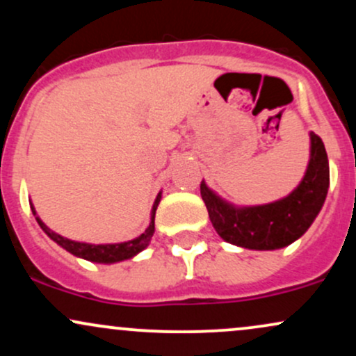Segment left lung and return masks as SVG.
<instances>
[{"mask_svg": "<svg viewBox=\"0 0 356 356\" xmlns=\"http://www.w3.org/2000/svg\"><path fill=\"white\" fill-rule=\"evenodd\" d=\"M312 137V159L301 181L288 197L266 206L236 209L219 199L206 182L201 195L218 234L227 243L248 249H280L305 234L321 211L330 186V167L325 145L316 134Z\"/></svg>", "mask_w": 356, "mask_h": 356, "instance_id": "1", "label": "left lung"}]
</instances>
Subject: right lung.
I'll use <instances>...</instances> for the list:
<instances>
[{
	"mask_svg": "<svg viewBox=\"0 0 356 356\" xmlns=\"http://www.w3.org/2000/svg\"><path fill=\"white\" fill-rule=\"evenodd\" d=\"M159 202H161V194L157 195L155 199V204L152 207V220H150L149 227H147L144 234L138 236L137 239L127 241V243H120V244H87V243H76V241H70L67 238H61L60 234L53 232L50 227H47L42 222V219L36 218L38 220L40 227L47 232L50 238L55 241L56 244H60L61 248L67 249L68 252H72L73 256L83 257L87 261H93V263H117V261H124V259H130L132 256H136L137 252H140L147 244L150 243L152 239L154 232H155V226H154V219H155V209H157ZM33 214L36 216L35 207H31Z\"/></svg>",
	"mask_w": 356,
	"mask_h": 356,
	"instance_id": "obj_1",
	"label": "right lung"
}]
</instances>
